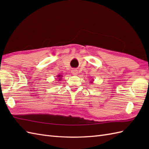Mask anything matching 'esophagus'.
<instances>
[{
    "label": "esophagus",
    "mask_w": 149,
    "mask_h": 149,
    "mask_svg": "<svg viewBox=\"0 0 149 149\" xmlns=\"http://www.w3.org/2000/svg\"><path fill=\"white\" fill-rule=\"evenodd\" d=\"M71 72H72V74L73 75H77L78 74V71L76 69H73Z\"/></svg>",
    "instance_id": "esophagus-1"
}]
</instances>
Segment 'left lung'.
<instances>
[{
    "mask_svg": "<svg viewBox=\"0 0 149 149\" xmlns=\"http://www.w3.org/2000/svg\"><path fill=\"white\" fill-rule=\"evenodd\" d=\"M91 83H93V82H92V81H91Z\"/></svg>",
    "mask_w": 149,
    "mask_h": 149,
    "instance_id": "obj_1",
    "label": "left lung"
}]
</instances>
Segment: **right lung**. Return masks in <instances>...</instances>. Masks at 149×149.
I'll return each mask as SVG.
<instances>
[{
    "label": "right lung",
    "instance_id": "add662e5",
    "mask_svg": "<svg viewBox=\"0 0 149 149\" xmlns=\"http://www.w3.org/2000/svg\"><path fill=\"white\" fill-rule=\"evenodd\" d=\"M57 79H58V81H60L61 79V77H62V75H58V76H57Z\"/></svg>",
    "mask_w": 149,
    "mask_h": 149
}]
</instances>
